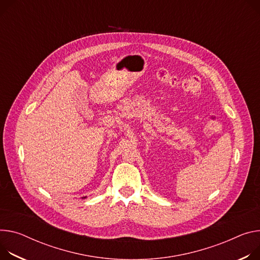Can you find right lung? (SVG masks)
<instances>
[{
  "mask_svg": "<svg viewBox=\"0 0 260 260\" xmlns=\"http://www.w3.org/2000/svg\"><path fill=\"white\" fill-rule=\"evenodd\" d=\"M84 198H85V197H84Z\"/></svg>",
  "mask_w": 260,
  "mask_h": 260,
  "instance_id": "1",
  "label": "right lung"
}]
</instances>
